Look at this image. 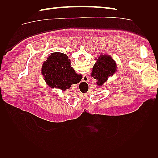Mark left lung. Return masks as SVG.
<instances>
[{"label":"left lung","instance_id":"8db88e82","mask_svg":"<svg viewBox=\"0 0 158 158\" xmlns=\"http://www.w3.org/2000/svg\"><path fill=\"white\" fill-rule=\"evenodd\" d=\"M116 69V63L111 57L108 55H100L93 66L91 76L98 80V85H102L110 76L115 73Z\"/></svg>","mask_w":158,"mask_h":158}]
</instances>
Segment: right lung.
Segmentation results:
<instances>
[{"label": "right lung", "mask_w": 158, "mask_h": 158, "mask_svg": "<svg viewBox=\"0 0 158 158\" xmlns=\"http://www.w3.org/2000/svg\"><path fill=\"white\" fill-rule=\"evenodd\" d=\"M41 73L49 86L63 91L82 79L71 67L69 57L61 52H54L48 57L43 64Z\"/></svg>", "instance_id": "add662e5"}]
</instances>
